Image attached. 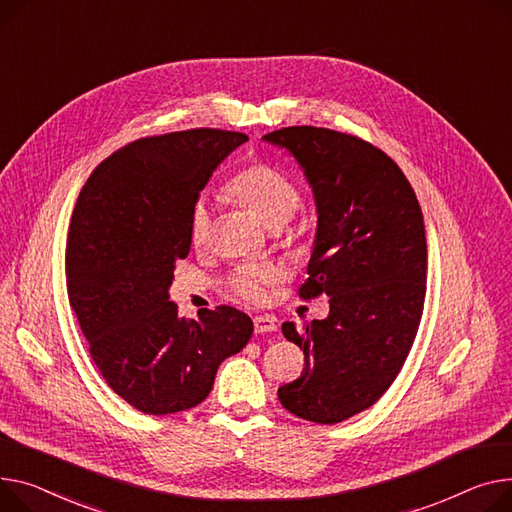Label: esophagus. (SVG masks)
<instances>
[{"instance_id":"1","label":"esophagus","mask_w":512,"mask_h":512,"mask_svg":"<svg viewBox=\"0 0 512 512\" xmlns=\"http://www.w3.org/2000/svg\"><path fill=\"white\" fill-rule=\"evenodd\" d=\"M253 325H255V333H271L276 331L278 325H276V319L269 317V315H259L253 319Z\"/></svg>"}]
</instances>
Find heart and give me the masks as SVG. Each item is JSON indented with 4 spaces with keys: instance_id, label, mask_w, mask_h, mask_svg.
I'll return each instance as SVG.
<instances>
[{
    "instance_id": "1",
    "label": "heart",
    "mask_w": 512,
    "mask_h": 512,
    "mask_svg": "<svg viewBox=\"0 0 512 512\" xmlns=\"http://www.w3.org/2000/svg\"><path fill=\"white\" fill-rule=\"evenodd\" d=\"M228 193L247 206L269 230H278L290 222L298 208V189L282 170L269 164H253L241 170L228 183ZM212 206L208 199H199L191 212L189 234L195 247L210 241ZM278 274L271 267H245L234 276V290L245 300L259 302L267 294V284L276 282Z\"/></svg>"
}]
</instances>
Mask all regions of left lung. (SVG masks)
I'll return each instance as SVG.
<instances>
[{
  "instance_id": "8db88e82",
  "label": "left lung",
  "mask_w": 512,
  "mask_h": 512,
  "mask_svg": "<svg viewBox=\"0 0 512 512\" xmlns=\"http://www.w3.org/2000/svg\"><path fill=\"white\" fill-rule=\"evenodd\" d=\"M263 142L292 156L313 191L317 230L300 296H329L325 319L282 325L304 368L278 397L302 420L337 424L377 401L412 350L428 269L422 210L401 168L354 135L306 125Z\"/></svg>"
}]
</instances>
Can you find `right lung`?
<instances>
[{"mask_svg":"<svg viewBox=\"0 0 512 512\" xmlns=\"http://www.w3.org/2000/svg\"><path fill=\"white\" fill-rule=\"evenodd\" d=\"M245 133L189 129L131 142L86 181L67 232V296L109 387L135 410L166 416L212 391L253 321L232 306L179 317L175 267L191 249L201 189Z\"/></svg>","mask_w":512,"mask_h":512,"instance_id":"1","label":"right lung"}]
</instances>
